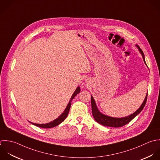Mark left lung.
<instances>
[{"mask_svg":"<svg viewBox=\"0 0 160 160\" xmlns=\"http://www.w3.org/2000/svg\"><path fill=\"white\" fill-rule=\"evenodd\" d=\"M137 47L139 49V51L140 52V53L142 55L143 58L144 60V62H145V55L144 53L142 51V50L140 48V47L138 45H137ZM147 96H148V93L146 95V97L144 100L143 103H142V105H141V107L139 108V109H138L134 113L130 115V116H128L127 117H124V118H113V117H110L107 115H105L103 114H102V113H100L95 102V100L93 98L92 96H91V103H92V114L93 116L94 119L96 120L97 122H98L99 124L102 125L103 126H106V127H115V128H118V127H123L125 125H127V123H128L130 121H132L137 115H138L143 109L147 100Z\"/></svg>","mask_w":160,"mask_h":160,"instance_id":"left-lung-1","label":"left lung"}]
</instances>
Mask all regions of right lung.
I'll return each instance as SVG.
<instances>
[{"label": "right lung", "instance_id": "right-lung-1", "mask_svg": "<svg viewBox=\"0 0 160 160\" xmlns=\"http://www.w3.org/2000/svg\"><path fill=\"white\" fill-rule=\"evenodd\" d=\"M80 92V88L79 87H78V88L76 89V90L75 91V92L73 93V94L72 95L70 101H69V103L67 107V108H65V111L63 112V113L60 116L58 117L57 119H55V120H53V122H50V123H46V124H36V123H32L30 122L31 123H32L33 125L37 126V127H40V128H53L54 127H56L57 125H58L60 123H61L62 122H63L65 120V119L67 118L68 114V112H69V110H70V107H71V103H72V100L73 99V98L78 94Z\"/></svg>", "mask_w": 160, "mask_h": 160}]
</instances>
